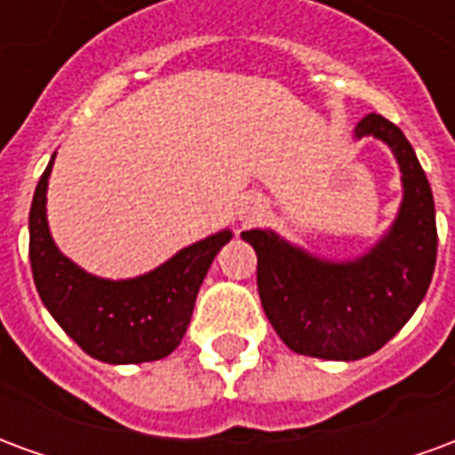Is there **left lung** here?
Listing matches in <instances>:
<instances>
[{
    "label": "left lung",
    "instance_id": "8db88e82",
    "mask_svg": "<svg viewBox=\"0 0 455 455\" xmlns=\"http://www.w3.org/2000/svg\"><path fill=\"white\" fill-rule=\"evenodd\" d=\"M355 136L385 140L400 163V214L371 253L326 263L253 228L241 236L258 256V295L287 348L326 361H358L380 351L429 290L436 266V212L417 153L392 121L365 114Z\"/></svg>",
    "mask_w": 455,
    "mask_h": 455
}]
</instances>
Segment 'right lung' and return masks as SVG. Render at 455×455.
I'll return each instance as SVG.
<instances>
[{"mask_svg":"<svg viewBox=\"0 0 455 455\" xmlns=\"http://www.w3.org/2000/svg\"><path fill=\"white\" fill-rule=\"evenodd\" d=\"M55 158V156H53ZM53 158L38 180L28 214V258L38 295L63 331L104 363L160 361L188 331L199 285L231 231H219L133 280H102L55 248L45 221Z\"/></svg>","mask_w":455,"mask_h":455,"instance_id":"right-lung-1","label":"right lung"}]
</instances>
